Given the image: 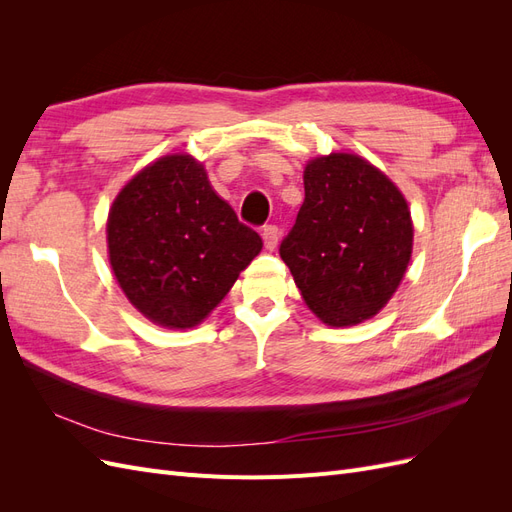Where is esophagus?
Instances as JSON below:
<instances>
[{
    "mask_svg": "<svg viewBox=\"0 0 512 512\" xmlns=\"http://www.w3.org/2000/svg\"><path fill=\"white\" fill-rule=\"evenodd\" d=\"M262 241H265V247L267 250H275L277 247V241H280V228L269 224L262 228Z\"/></svg>",
    "mask_w": 512,
    "mask_h": 512,
    "instance_id": "34e87169",
    "label": "esophagus"
}]
</instances>
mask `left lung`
Instances as JSON below:
<instances>
[{
    "label": "left lung",
    "instance_id": "1",
    "mask_svg": "<svg viewBox=\"0 0 512 512\" xmlns=\"http://www.w3.org/2000/svg\"><path fill=\"white\" fill-rule=\"evenodd\" d=\"M305 200L280 245L307 307L329 327H352L389 303L412 254L404 194L354 153L305 166Z\"/></svg>",
    "mask_w": 512,
    "mask_h": 512
}]
</instances>
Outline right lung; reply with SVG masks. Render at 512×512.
I'll use <instances>...</instances> for the list:
<instances>
[{
	"instance_id": "right-lung-1",
	"label": "right lung",
	"mask_w": 512,
	"mask_h": 512,
	"mask_svg": "<svg viewBox=\"0 0 512 512\" xmlns=\"http://www.w3.org/2000/svg\"><path fill=\"white\" fill-rule=\"evenodd\" d=\"M121 290L151 322L190 329L262 250V239L213 192L203 164L164 156L119 192L106 224Z\"/></svg>"
}]
</instances>
